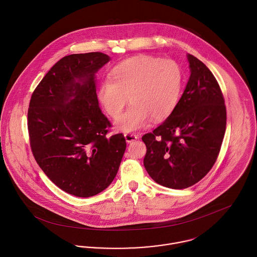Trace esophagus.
I'll use <instances>...</instances> for the list:
<instances>
[{
  "label": "esophagus",
  "instance_id": "34e87169",
  "mask_svg": "<svg viewBox=\"0 0 257 257\" xmlns=\"http://www.w3.org/2000/svg\"><path fill=\"white\" fill-rule=\"evenodd\" d=\"M124 138H125L126 143H128V144H131V143H133V142H135V141H137L139 139V137L137 135L131 134V133H125L124 134Z\"/></svg>",
  "mask_w": 257,
  "mask_h": 257
}]
</instances>
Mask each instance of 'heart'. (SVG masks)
Listing matches in <instances>:
<instances>
[{"mask_svg": "<svg viewBox=\"0 0 257 257\" xmlns=\"http://www.w3.org/2000/svg\"><path fill=\"white\" fill-rule=\"evenodd\" d=\"M110 79L101 82L98 101L111 118H117L128 97L132 106L120 116L116 125L134 133L147 127L151 117L166 119L174 111L181 93L182 74L172 60L139 55L116 64Z\"/></svg>", "mask_w": 257, "mask_h": 257, "instance_id": "1", "label": "heart"}]
</instances>
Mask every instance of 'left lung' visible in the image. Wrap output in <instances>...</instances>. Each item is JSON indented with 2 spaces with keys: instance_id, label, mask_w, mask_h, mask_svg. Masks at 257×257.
Wrapping results in <instances>:
<instances>
[{
  "instance_id": "8db88e82",
  "label": "left lung",
  "mask_w": 257,
  "mask_h": 257,
  "mask_svg": "<svg viewBox=\"0 0 257 257\" xmlns=\"http://www.w3.org/2000/svg\"><path fill=\"white\" fill-rule=\"evenodd\" d=\"M191 75L174 111L142 140L149 176L171 189L198 183L214 166L223 140L226 110L220 85L197 57L188 55Z\"/></svg>"
}]
</instances>
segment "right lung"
Instances as JSON below:
<instances>
[{
    "mask_svg": "<svg viewBox=\"0 0 257 257\" xmlns=\"http://www.w3.org/2000/svg\"><path fill=\"white\" fill-rule=\"evenodd\" d=\"M109 60L102 52L61 58L39 82L30 102L34 157L53 183L76 197L105 190L126 147L122 134L109 136L111 123L97 98L95 73Z\"/></svg>",
    "mask_w": 257,
    "mask_h": 257,
    "instance_id": "right-lung-1",
    "label": "right lung"
}]
</instances>
